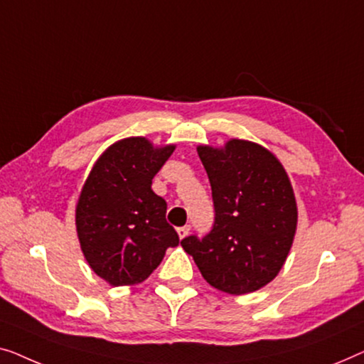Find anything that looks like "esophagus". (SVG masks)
Here are the masks:
<instances>
[{
    "label": "esophagus",
    "instance_id": "obj_1",
    "mask_svg": "<svg viewBox=\"0 0 364 364\" xmlns=\"http://www.w3.org/2000/svg\"><path fill=\"white\" fill-rule=\"evenodd\" d=\"M189 231H191V226H181V228L176 229V232H178V235H180V239L186 237V235L189 234Z\"/></svg>",
    "mask_w": 364,
    "mask_h": 364
}]
</instances>
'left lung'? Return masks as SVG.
Masks as SVG:
<instances>
[{"mask_svg":"<svg viewBox=\"0 0 364 364\" xmlns=\"http://www.w3.org/2000/svg\"><path fill=\"white\" fill-rule=\"evenodd\" d=\"M213 191L214 224L204 237L188 235L204 280L232 295L259 290L275 279L294 242L296 203L280 161L257 143L229 140L198 146Z\"/></svg>","mask_w":364,"mask_h":364,"instance_id":"left-lung-1","label":"left lung"}]
</instances>
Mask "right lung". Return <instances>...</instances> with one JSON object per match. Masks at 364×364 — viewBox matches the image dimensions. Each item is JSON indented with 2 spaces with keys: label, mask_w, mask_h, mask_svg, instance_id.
<instances>
[{
  "label": "right lung",
  "mask_w": 364,
  "mask_h": 364,
  "mask_svg": "<svg viewBox=\"0 0 364 364\" xmlns=\"http://www.w3.org/2000/svg\"><path fill=\"white\" fill-rule=\"evenodd\" d=\"M175 146L155 148L146 138L117 141L92 168L82 188L75 226L90 269L120 287L150 277L168 247L180 244L166 223V201L151 181Z\"/></svg>",
  "instance_id": "1"
}]
</instances>
